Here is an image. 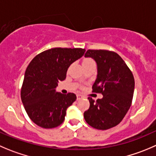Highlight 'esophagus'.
I'll return each instance as SVG.
<instances>
[{
	"label": "esophagus",
	"instance_id": "34e87169",
	"mask_svg": "<svg viewBox=\"0 0 156 156\" xmlns=\"http://www.w3.org/2000/svg\"><path fill=\"white\" fill-rule=\"evenodd\" d=\"M82 98H83L82 95H81V94H77V100H81Z\"/></svg>",
	"mask_w": 156,
	"mask_h": 156
}]
</instances>
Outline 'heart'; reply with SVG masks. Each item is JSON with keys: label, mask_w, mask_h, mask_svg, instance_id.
<instances>
[{"label": "heart", "mask_w": 156, "mask_h": 156, "mask_svg": "<svg viewBox=\"0 0 156 156\" xmlns=\"http://www.w3.org/2000/svg\"><path fill=\"white\" fill-rule=\"evenodd\" d=\"M93 62L94 61L91 59V58H84V60H83V65L87 64V63H90V62Z\"/></svg>", "instance_id": "b5f03b06"}]
</instances>
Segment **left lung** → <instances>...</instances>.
I'll list each match as a JSON object with an SVG mask.
<instances>
[{"label":"left lung","mask_w":156,"mask_h":156,"mask_svg":"<svg viewBox=\"0 0 156 156\" xmlns=\"http://www.w3.org/2000/svg\"><path fill=\"white\" fill-rule=\"evenodd\" d=\"M84 56L97 62L98 75L92 91L103 94L96 101L89 97L90 107L84 113V120L95 129H108L118 125L130 107L135 87L133 75L114 52L88 49Z\"/></svg>","instance_id":"8db88e82"}]
</instances>
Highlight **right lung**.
I'll return each mask as SVG.
<instances>
[{"label":"right lung","instance_id":"obj_1","mask_svg":"<svg viewBox=\"0 0 156 156\" xmlns=\"http://www.w3.org/2000/svg\"><path fill=\"white\" fill-rule=\"evenodd\" d=\"M81 48H53L38 54L27 66L21 87V100L32 121L45 129L63 123L66 110L76 100L73 93L55 91L66 78L71 64L84 55Z\"/></svg>","mask_w":156,"mask_h":156}]
</instances>
